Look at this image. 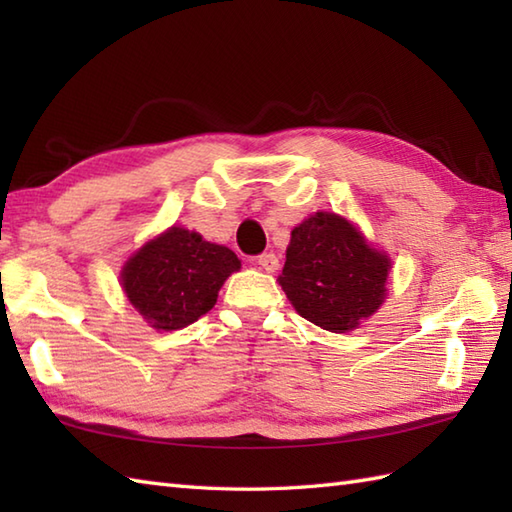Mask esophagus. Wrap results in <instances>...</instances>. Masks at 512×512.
Here are the masks:
<instances>
[{"mask_svg": "<svg viewBox=\"0 0 512 512\" xmlns=\"http://www.w3.org/2000/svg\"><path fill=\"white\" fill-rule=\"evenodd\" d=\"M257 264H259V268H264L266 273H275V270L279 268V259L273 253H262L257 257Z\"/></svg>", "mask_w": 512, "mask_h": 512, "instance_id": "esophagus-1", "label": "esophagus"}]
</instances>
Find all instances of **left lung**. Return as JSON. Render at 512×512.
I'll list each match as a JSON object with an SVG mask.
<instances>
[{
    "label": "left lung",
    "mask_w": 512,
    "mask_h": 512,
    "mask_svg": "<svg viewBox=\"0 0 512 512\" xmlns=\"http://www.w3.org/2000/svg\"><path fill=\"white\" fill-rule=\"evenodd\" d=\"M389 266L345 217L317 213L292 228L279 284L303 319L341 334L383 303Z\"/></svg>",
    "instance_id": "1"
}]
</instances>
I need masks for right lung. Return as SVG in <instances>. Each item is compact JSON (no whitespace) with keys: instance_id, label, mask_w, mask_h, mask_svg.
<instances>
[{"instance_id":"1","label":"right lung","mask_w":512,"mask_h":512,"mask_svg":"<svg viewBox=\"0 0 512 512\" xmlns=\"http://www.w3.org/2000/svg\"><path fill=\"white\" fill-rule=\"evenodd\" d=\"M239 266L231 248L171 226L125 264L123 288L151 328L182 330L215 306L217 292Z\"/></svg>"}]
</instances>
